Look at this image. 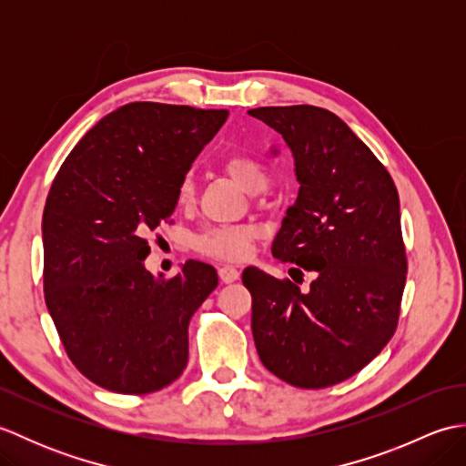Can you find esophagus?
I'll return each mask as SVG.
<instances>
[{
	"label": "esophagus",
	"instance_id": "obj_1",
	"mask_svg": "<svg viewBox=\"0 0 466 466\" xmlns=\"http://www.w3.org/2000/svg\"><path fill=\"white\" fill-rule=\"evenodd\" d=\"M218 276H220V280L224 284H230V282L240 279V272H238V268H234V266L224 264V266H220V268H218Z\"/></svg>",
	"mask_w": 466,
	"mask_h": 466
}]
</instances>
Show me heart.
<instances>
[{"label": "heart", "mask_w": 466, "mask_h": 466, "mask_svg": "<svg viewBox=\"0 0 466 466\" xmlns=\"http://www.w3.org/2000/svg\"><path fill=\"white\" fill-rule=\"evenodd\" d=\"M224 170L244 190L258 192L268 184V172L264 164L250 154H232L224 157ZM194 198V184L190 176H184L176 190L177 204H187ZM254 226H210L194 238V248L218 260H242L248 256L250 246L256 238Z\"/></svg>", "instance_id": "1"}]
</instances>
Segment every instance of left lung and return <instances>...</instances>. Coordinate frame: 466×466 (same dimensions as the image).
Masks as SVG:
<instances>
[{"mask_svg": "<svg viewBox=\"0 0 466 466\" xmlns=\"http://www.w3.org/2000/svg\"><path fill=\"white\" fill-rule=\"evenodd\" d=\"M248 114L284 137L300 182L274 258L316 272L302 294L289 279L244 270L254 344L284 382L326 389L362 370L397 330L407 282L399 192L370 147L324 107Z\"/></svg>", "mask_w": 466, "mask_h": 466, "instance_id": "left-lung-1", "label": "left lung"}]
</instances>
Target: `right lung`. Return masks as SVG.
I'll list each match as a JSON object with an SVG mask.
<instances>
[{"label": "right lung", "mask_w": 466, "mask_h": 466, "mask_svg": "<svg viewBox=\"0 0 466 466\" xmlns=\"http://www.w3.org/2000/svg\"><path fill=\"white\" fill-rule=\"evenodd\" d=\"M228 110L134 102L102 117L49 187L44 296L69 360L122 394L172 384L187 364V324L216 286L190 260L172 279L144 268L147 236L170 222L176 190Z\"/></svg>", "instance_id": "1"}]
</instances>
